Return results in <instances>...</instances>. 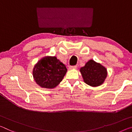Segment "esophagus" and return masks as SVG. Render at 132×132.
I'll list each match as a JSON object with an SVG mask.
<instances>
[{"label":"esophagus","mask_w":132,"mask_h":132,"mask_svg":"<svg viewBox=\"0 0 132 132\" xmlns=\"http://www.w3.org/2000/svg\"><path fill=\"white\" fill-rule=\"evenodd\" d=\"M69 68V69H75L77 68V66H70Z\"/></svg>","instance_id":"1"}]
</instances>
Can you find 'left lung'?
Masks as SVG:
<instances>
[{"instance_id":"left-lung-1","label":"left lung","mask_w":132,"mask_h":132,"mask_svg":"<svg viewBox=\"0 0 132 132\" xmlns=\"http://www.w3.org/2000/svg\"><path fill=\"white\" fill-rule=\"evenodd\" d=\"M80 71L85 82L92 86L101 85L107 76L106 69L93 60L87 62Z\"/></svg>"}]
</instances>
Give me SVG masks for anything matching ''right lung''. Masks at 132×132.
I'll return each mask as SVG.
<instances>
[{
  "mask_svg": "<svg viewBox=\"0 0 132 132\" xmlns=\"http://www.w3.org/2000/svg\"><path fill=\"white\" fill-rule=\"evenodd\" d=\"M66 72L65 65L55 56L45 57L35 66L33 76L40 86L52 89L59 84Z\"/></svg>",
  "mask_w": 132,
  "mask_h": 132,
  "instance_id": "add662e5",
  "label": "right lung"
}]
</instances>
